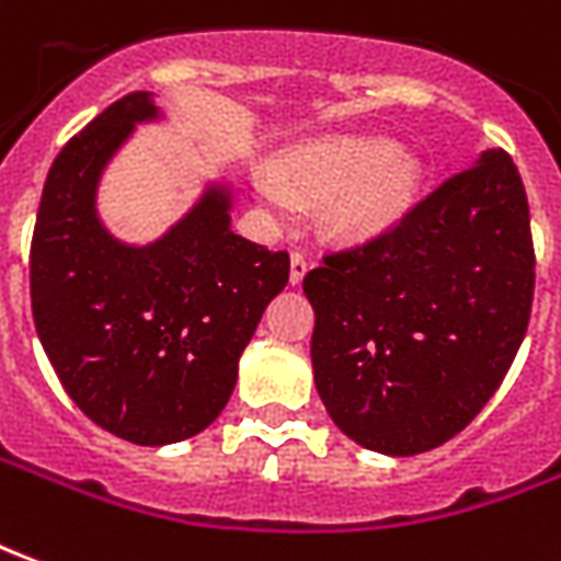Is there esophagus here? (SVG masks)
Segmentation results:
<instances>
[{
	"mask_svg": "<svg viewBox=\"0 0 561 561\" xmlns=\"http://www.w3.org/2000/svg\"><path fill=\"white\" fill-rule=\"evenodd\" d=\"M305 274H308V256H305L301 250H296L293 260H289V280H293V284H301Z\"/></svg>",
	"mask_w": 561,
	"mask_h": 561,
	"instance_id": "1",
	"label": "esophagus"
}]
</instances>
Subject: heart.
I'll return each mask as SVG.
<instances>
[{"label": "heart", "instance_id": "heart-1", "mask_svg": "<svg viewBox=\"0 0 561 561\" xmlns=\"http://www.w3.org/2000/svg\"><path fill=\"white\" fill-rule=\"evenodd\" d=\"M280 178L289 190L337 196V224L353 236H375L414 205L423 169L387 135H329L293 150ZM262 196L284 205L277 181H262Z\"/></svg>", "mask_w": 561, "mask_h": 561}]
</instances>
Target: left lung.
Listing matches in <instances>:
<instances>
[{
	"label": "left lung",
	"instance_id": "8db88e82",
	"mask_svg": "<svg viewBox=\"0 0 561 561\" xmlns=\"http://www.w3.org/2000/svg\"><path fill=\"white\" fill-rule=\"evenodd\" d=\"M317 392L368 450L459 435L502 387L535 296L523 178L504 150L447 178L363 244L305 274Z\"/></svg>",
	"mask_w": 561,
	"mask_h": 561
}]
</instances>
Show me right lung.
Wrapping results in <instances>:
<instances>
[{
  "label": "right lung",
  "mask_w": 561,
  "mask_h": 561,
  "mask_svg": "<svg viewBox=\"0 0 561 561\" xmlns=\"http://www.w3.org/2000/svg\"><path fill=\"white\" fill-rule=\"evenodd\" d=\"M129 93L69 138L50 165L30 250L35 332L71 401L96 426L145 447L198 435L226 408L238 356L287 287L289 253L229 229V193L208 190L150 248L99 226L93 196L135 123Z\"/></svg>",
  "instance_id": "right-lung-1"
}]
</instances>
